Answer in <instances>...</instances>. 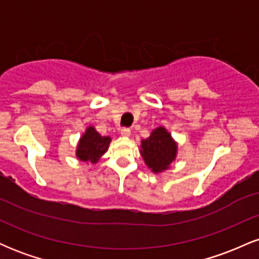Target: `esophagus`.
I'll list each match as a JSON object with an SVG mask.
<instances>
[{
    "label": "esophagus",
    "instance_id": "1",
    "mask_svg": "<svg viewBox=\"0 0 259 259\" xmlns=\"http://www.w3.org/2000/svg\"><path fill=\"white\" fill-rule=\"evenodd\" d=\"M130 134H132V132H130V129H127V127H123V129L120 130V135L124 136V138H129Z\"/></svg>",
    "mask_w": 259,
    "mask_h": 259
}]
</instances>
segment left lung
I'll return each mask as SVG.
<instances>
[{"mask_svg":"<svg viewBox=\"0 0 259 259\" xmlns=\"http://www.w3.org/2000/svg\"><path fill=\"white\" fill-rule=\"evenodd\" d=\"M141 156L153 173H162L170 167L178 153V144L163 126L151 133L141 141Z\"/></svg>","mask_w":259,"mask_h":259,"instance_id":"8db88e82","label":"left lung"}]
</instances>
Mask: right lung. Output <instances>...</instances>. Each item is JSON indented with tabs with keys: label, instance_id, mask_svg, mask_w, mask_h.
<instances>
[{
	"label": "right lung",
	"instance_id": "right-lung-1",
	"mask_svg": "<svg viewBox=\"0 0 259 259\" xmlns=\"http://www.w3.org/2000/svg\"><path fill=\"white\" fill-rule=\"evenodd\" d=\"M109 142H111L109 136H101L94 126H88L86 132L79 140L76 157L82 162L95 164L108 150Z\"/></svg>",
	"mask_w": 259,
	"mask_h": 259
}]
</instances>
